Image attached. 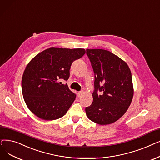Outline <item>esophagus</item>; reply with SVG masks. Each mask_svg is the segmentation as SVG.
<instances>
[{"label":"esophagus","instance_id":"1","mask_svg":"<svg viewBox=\"0 0 160 160\" xmlns=\"http://www.w3.org/2000/svg\"><path fill=\"white\" fill-rule=\"evenodd\" d=\"M83 92H83V91H81V92H79L78 93V96L79 98V97H81V96L83 94Z\"/></svg>","mask_w":160,"mask_h":160}]
</instances>
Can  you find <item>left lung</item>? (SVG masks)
Masks as SVG:
<instances>
[{"label":"left lung","mask_w":160,"mask_h":160,"mask_svg":"<svg viewBox=\"0 0 160 160\" xmlns=\"http://www.w3.org/2000/svg\"><path fill=\"white\" fill-rule=\"evenodd\" d=\"M87 55L94 73V90L86 114L96 124H112L124 115L132 101L130 69L123 60L107 50L87 49Z\"/></svg>","instance_id":"8db88e82"}]
</instances>
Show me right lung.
<instances>
[{"label":"right lung","mask_w":160,"mask_h":160,"mask_svg":"<svg viewBox=\"0 0 160 160\" xmlns=\"http://www.w3.org/2000/svg\"><path fill=\"white\" fill-rule=\"evenodd\" d=\"M85 54V49L51 48L38 53L27 64L21 81L28 108L43 120L63 117L76 95L62 84L70 77L71 65Z\"/></svg>","instance_id":"obj_1"}]
</instances>
